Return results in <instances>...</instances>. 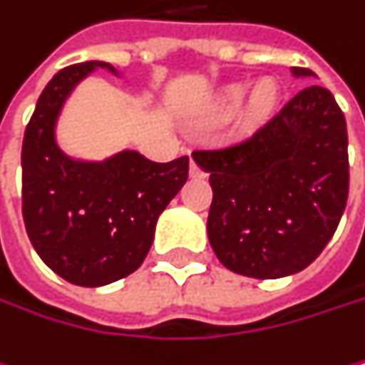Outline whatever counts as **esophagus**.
<instances>
[{
    "instance_id": "obj_1",
    "label": "esophagus",
    "mask_w": 365,
    "mask_h": 365,
    "mask_svg": "<svg viewBox=\"0 0 365 365\" xmlns=\"http://www.w3.org/2000/svg\"><path fill=\"white\" fill-rule=\"evenodd\" d=\"M190 177H203V170L197 166L195 160H190Z\"/></svg>"
}]
</instances>
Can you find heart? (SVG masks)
Returning <instances> with one entry per match:
<instances>
[{"label": "heart", "mask_w": 365, "mask_h": 365, "mask_svg": "<svg viewBox=\"0 0 365 365\" xmlns=\"http://www.w3.org/2000/svg\"><path fill=\"white\" fill-rule=\"evenodd\" d=\"M281 86L274 77H259L249 88L245 84H229L220 88L205 108V125H220L236 118L242 134H251L266 125L279 110Z\"/></svg>", "instance_id": "heart-1"}]
</instances>
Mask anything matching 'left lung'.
Instances as JSON below:
<instances>
[{
    "label": "left lung",
    "instance_id": "8db88e82",
    "mask_svg": "<svg viewBox=\"0 0 365 365\" xmlns=\"http://www.w3.org/2000/svg\"><path fill=\"white\" fill-rule=\"evenodd\" d=\"M294 77L314 80L309 68ZM214 192L207 238L220 264L253 279L307 268L333 238L349 199L346 118L312 84L238 143L192 151Z\"/></svg>",
    "mask_w": 365,
    "mask_h": 365
}]
</instances>
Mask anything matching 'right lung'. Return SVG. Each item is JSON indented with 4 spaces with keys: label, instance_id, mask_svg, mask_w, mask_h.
<instances>
[{
    "label": "right lung",
    "instance_id": "1",
    "mask_svg": "<svg viewBox=\"0 0 365 365\" xmlns=\"http://www.w3.org/2000/svg\"><path fill=\"white\" fill-rule=\"evenodd\" d=\"M120 73L99 60L58 71L36 101L23 136V220L41 259L62 279L101 288L132 274L147 257L155 222L188 179V155L160 164L134 149L103 160L66 153L60 114L95 71Z\"/></svg>",
    "mask_w": 365,
    "mask_h": 365
}]
</instances>
